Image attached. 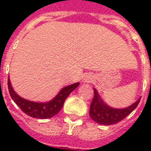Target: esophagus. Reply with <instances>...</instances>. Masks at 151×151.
<instances>
[{
  "instance_id": "34e87169",
  "label": "esophagus",
  "mask_w": 151,
  "mask_h": 151,
  "mask_svg": "<svg viewBox=\"0 0 151 151\" xmlns=\"http://www.w3.org/2000/svg\"><path fill=\"white\" fill-rule=\"evenodd\" d=\"M82 80H83V82H85V83L91 82V81H92V80H93V77H92L91 74H89V73H87V74L84 75Z\"/></svg>"
}]
</instances>
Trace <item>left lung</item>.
Instances as JSON below:
<instances>
[{"label": "left lung", "mask_w": 151, "mask_h": 151, "mask_svg": "<svg viewBox=\"0 0 151 151\" xmlns=\"http://www.w3.org/2000/svg\"><path fill=\"white\" fill-rule=\"evenodd\" d=\"M93 89L95 95L90 106L89 115L94 122L103 125H110L121 122L136 109L140 101V98H139L128 107L114 108L104 103L97 90L96 88Z\"/></svg>", "instance_id": "obj_1"}]
</instances>
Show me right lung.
Returning a JSON list of instances; mask_svg holds the SVG:
<instances>
[{
    "mask_svg": "<svg viewBox=\"0 0 151 151\" xmlns=\"http://www.w3.org/2000/svg\"><path fill=\"white\" fill-rule=\"evenodd\" d=\"M79 84L80 83L77 82L70 85H67L66 87L63 88L59 93L50 101L45 103H38V102L27 100L19 96L15 92V90L13 89L9 77L8 80V91L12 99L15 102V104H17L18 106L26 114L34 118H41V119L50 118L57 114L61 110L66 98L78 87Z\"/></svg>",
    "mask_w": 151,
    "mask_h": 151,
    "instance_id": "add662e5",
    "label": "right lung"
}]
</instances>
